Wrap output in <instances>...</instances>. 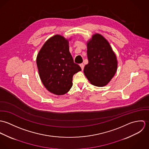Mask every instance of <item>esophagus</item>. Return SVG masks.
<instances>
[{
    "label": "esophagus",
    "instance_id": "1",
    "mask_svg": "<svg viewBox=\"0 0 149 149\" xmlns=\"http://www.w3.org/2000/svg\"><path fill=\"white\" fill-rule=\"evenodd\" d=\"M80 66L81 69L83 70V69H84V64H83V63H82V64H80Z\"/></svg>",
    "mask_w": 149,
    "mask_h": 149
}]
</instances>
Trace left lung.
<instances>
[{"label":"left lung","instance_id":"1","mask_svg":"<svg viewBox=\"0 0 149 149\" xmlns=\"http://www.w3.org/2000/svg\"><path fill=\"white\" fill-rule=\"evenodd\" d=\"M88 64L84 73L92 85L104 86L114 76L118 68L116 56L109 43L100 34H95L87 42Z\"/></svg>","mask_w":149,"mask_h":149}]
</instances>
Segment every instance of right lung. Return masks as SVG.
<instances>
[{
  "label": "right lung",
  "mask_w": 149,
  "mask_h": 149,
  "mask_svg": "<svg viewBox=\"0 0 149 149\" xmlns=\"http://www.w3.org/2000/svg\"><path fill=\"white\" fill-rule=\"evenodd\" d=\"M36 62L43 84L56 95L66 93L73 85V75L81 70L80 66L73 62L69 52V40L58 34L43 44Z\"/></svg>",
  "instance_id": "add662e5"
}]
</instances>
